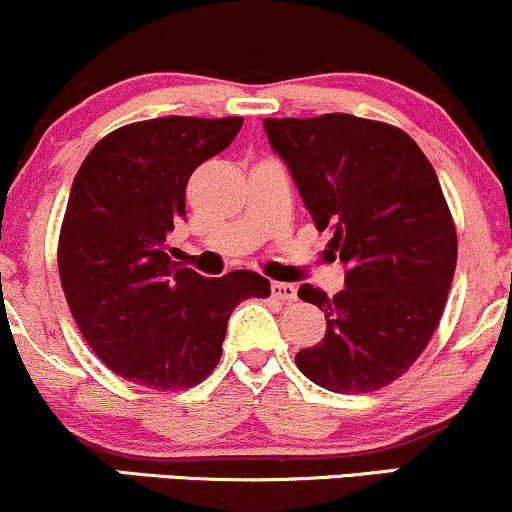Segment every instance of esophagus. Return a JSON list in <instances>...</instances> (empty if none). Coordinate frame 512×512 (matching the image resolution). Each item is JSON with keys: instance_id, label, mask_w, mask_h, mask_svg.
<instances>
[{"instance_id": "esophagus-1", "label": "esophagus", "mask_w": 512, "mask_h": 512, "mask_svg": "<svg viewBox=\"0 0 512 512\" xmlns=\"http://www.w3.org/2000/svg\"><path fill=\"white\" fill-rule=\"evenodd\" d=\"M272 296L279 298V301L291 303V301H296V298H298V291H296V286H293V284H284V281H274V284H272Z\"/></svg>"}]
</instances>
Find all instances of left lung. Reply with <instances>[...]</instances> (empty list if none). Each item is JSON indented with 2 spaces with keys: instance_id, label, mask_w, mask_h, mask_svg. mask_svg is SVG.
Instances as JSON below:
<instances>
[{
  "instance_id": "obj_1",
  "label": "left lung",
  "mask_w": 512,
  "mask_h": 512,
  "mask_svg": "<svg viewBox=\"0 0 512 512\" xmlns=\"http://www.w3.org/2000/svg\"><path fill=\"white\" fill-rule=\"evenodd\" d=\"M317 231L344 262L346 289L298 296L325 313L320 344L296 354L330 392H373L411 368L436 332L455 276L457 231L436 170L395 125L366 117H267Z\"/></svg>"
}]
</instances>
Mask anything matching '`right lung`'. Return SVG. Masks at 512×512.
<instances>
[{
  "label": "right lung",
  "mask_w": 512,
  "mask_h": 512,
  "mask_svg": "<svg viewBox=\"0 0 512 512\" xmlns=\"http://www.w3.org/2000/svg\"><path fill=\"white\" fill-rule=\"evenodd\" d=\"M243 117H156L125 125L84 158L64 211L57 267L79 332L120 378L178 392L219 366L228 317L267 298L269 279H207L166 250L199 163L236 139Z\"/></svg>",
  "instance_id": "add662e5"
}]
</instances>
